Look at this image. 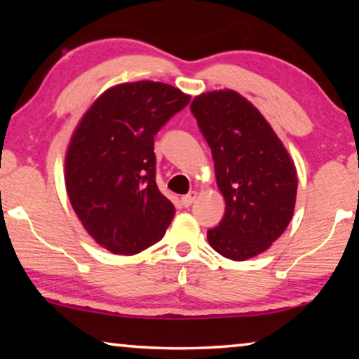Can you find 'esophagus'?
<instances>
[{"label":"esophagus","instance_id":"esophagus-1","mask_svg":"<svg viewBox=\"0 0 359 359\" xmlns=\"http://www.w3.org/2000/svg\"><path fill=\"white\" fill-rule=\"evenodd\" d=\"M196 198H198V193L196 191H190L188 194H185V196H182V204L185 205V208H190V205L196 201Z\"/></svg>","mask_w":359,"mask_h":359}]
</instances>
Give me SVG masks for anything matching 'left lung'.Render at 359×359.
I'll list each match as a JSON object with an SVG mask.
<instances>
[{"label": "left lung", "mask_w": 359, "mask_h": 359, "mask_svg": "<svg viewBox=\"0 0 359 359\" xmlns=\"http://www.w3.org/2000/svg\"><path fill=\"white\" fill-rule=\"evenodd\" d=\"M191 112L214 156L226 210L208 241L224 258L245 261L266 252L291 222L297 172L263 114L234 90L194 96Z\"/></svg>", "instance_id": "1"}]
</instances>
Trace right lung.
Segmentation results:
<instances>
[{"label": "right lung", "mask_w": 359, "mask_h": 359, "mask_svg": "<svg viewBox=\"0 0 359 359\" xmlns=\"http://www.w3.org/2000/svg\"><path fill=\"white\" fill-rule=\"evenodd\" d=\"M190 95L151 81L114 85L72 131L65 185L82 226L114 255H135L165 236L174 204L156 187L154 137Z\"/></svg>", "instance_id": "right-lung-1"}]
</instances>
